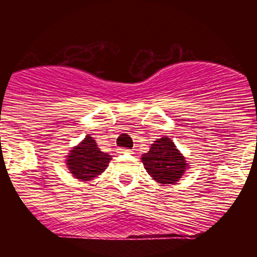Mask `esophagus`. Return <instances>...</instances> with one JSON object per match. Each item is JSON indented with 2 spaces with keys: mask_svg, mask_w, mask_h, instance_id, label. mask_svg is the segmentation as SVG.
Instances as JSON below:
<instances>
[{
  "mask_svg": "<svg viewBox=\"0 0 257 257\" xmlns=\"http://www.w3.org/2000/svg\"><path fill=\"white\" fill-rule=\"evenodd\" d=\"M131 149H127V148H119L118 149V153H131Z\"/></svg>",
  "mask_w": 257,
  "mask_h": 257,
  "instance_id": "esophagus-1",
  "label": "esophagus"
}]
</instances>
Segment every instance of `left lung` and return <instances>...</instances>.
I'll return each mask as SVG.
<instances>
[{"mask_svg":"<svg viewBox=\"0 0 257 257\" xmlns=\"http://www.w3.org/2000/svg\"><path fill=\"white\" fill-rule=\"evenodd\" d=\"M142 161L149 175L161 184H174L184 175L187 161L169 138H162L152 144Z\"/></svg>","mask_w":257,"mask_h":257,"instance_id":"8db88e82","label":"left lung"}]
</instances>
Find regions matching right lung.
<instances>
[{"instance_id":"1","label":"right lung","mask_w":257,"mask_h":257,"mask_svg":"<svg viewBox=\"0 0 257 257\" xmlns=\"http://www.w3.org/2000/svg\"><path fill=\"white\" fill-rule=\"evenodd\" d=\"M110 156L97 148L91 136L87 135L82 143L77 145L68 156L67 165L70 174L81 180H91L105 170Z\"/></svg>"}]
</instances>
